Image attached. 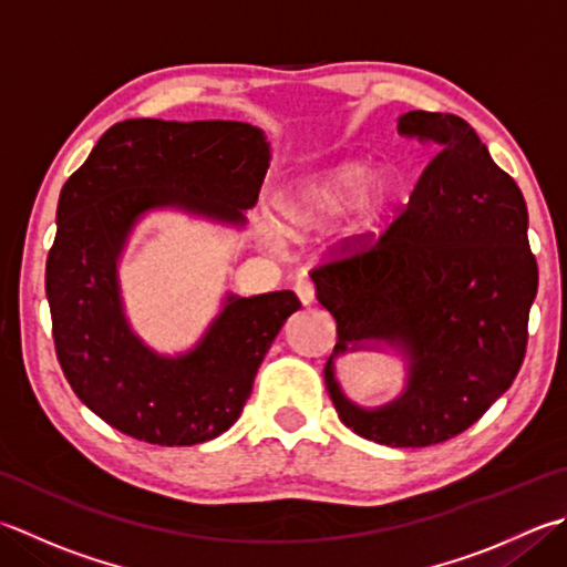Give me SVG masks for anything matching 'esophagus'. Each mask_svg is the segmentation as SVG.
<instances>
[{
  "mask_svg": "<svg viewBox=\"0 0 567 567\" xmlns=\"http://www.w3.org/2000/svg\"><path fill=\"white\" fill-rule=\"evenodd\" d=\"M295 292H297L299 302H302V305H312L315 302V287H312V282L305 280V277H302V280H297Z\"/></svg>",
  "mask_w": 567,
  "mask_h": 567,
  "instance_id": "1",
  "label": "esophagus"
}]
</instances>
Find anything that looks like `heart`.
Wrapping results in <instances>:
<instances>
[{
  "label": "heart",
  "mask_w": 567,
  "mask_h": 567,
  "mask_svg": "<svg viewBox=\"0 0 567 567\" xmlns=\"http://www.w3.org/2000/svg\"><path fill=\"white\" fill-rule=\"evenodd\" d=\"M371 182V166L361 162H343L307 176L277 196V228L287 236H302V233L324 228L343 210L361 202Z\"/></svg>",
  "instance_id": "1"
}]
</instances>
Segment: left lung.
I'll return each mask as SVG.
<instances>
[{
	"label": "left lung",
	"mask_w": 567,
	"mask_h": 567,
	"mask_svg": "<svg viewBox=\"0 0 567 567\" xmlns=\"http://www.w3.org/2000/svg\"><path fill=\"white\" fill-rule=\"evenodd\" d=\"M398 135L437 150L410 202L379 238L329 252L312 280L337 319L324 383L341 423L379 445L430 447L474 425L514 383L538 262L524 194L470 122L413 110ZM373 338L409 351L411 379L395 404L361 411L342 398L333 357Z\"/></svg>",
	"instance_id": "8db88e82"
}]
</instances>
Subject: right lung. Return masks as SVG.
Returning a JSON list of instances; mask_svg holds the SVG:
<instances>
[{"instance_id":"right-lung-1","label":"right lung","mask_w":567,"mask_h":567,"mask_svg":"<svg viewBox=\"0 0 567 567\" xmlns=\"http://www.w3.org/2000/svg\"><path fill=\"white\" fill-rule=\"evenodd\" d=\"M270 147L248 122L125 120L110 127L61 188L47 297L55 357L73 393L122 435L159 447L214 440L243 413L255 373L295 292L228 297L198 347L162 359L122 317L115 262L140 214L182 206L243 224Z\"/></svg>"}]
</instances>
